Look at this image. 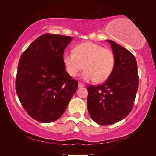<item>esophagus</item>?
I'll return each instance as SVG.
<instances>
[{"label": "esophagus", "instance_id": "obj_1", "mask_svg": "<svg viewBox=\"0 0 156 156\" xmlns=\"http://www.w3.org/2000/svg\"><path fill=\"white\" fill-rule=\"evenodd\" d=\"M84 87V85L83 84H82L81 83H78V87L79 88H82V87Z\"/></svg>", "mask_w": 156, "mask_h": 156}]
</instances>
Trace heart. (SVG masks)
I'll return each mask as SVG.
<instances>
[{"instance_id": "1", "label": "heart", "mask_w": 156, "mask_h": 156, "mask_svg": "<svg viewBox=\"0 0 156 156\" xmlns=\"http://www.w3.org/2000/svg\"><path fill=\"white\" fill-rule=\"evenodd\" d=\"M63 62L71 77H75L84 68L83 81L95 80L97 83H102L111 76L115 57L111 50L92 42H85L75 46L73 53H65Z\"/></svg>"}]
</instances>
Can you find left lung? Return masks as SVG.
Listing matches in <instances>:
<instances>
[{"label":"left lung","mask_w":156,"mask_h":156,"mask_svg":"<svg viewBox=\"0 0 156 156\" xmlns=\"http://www.w3.org/2000/svg\"><path fill=\"white\" fill-rule=\"evenodd\" d=\"M106 41L111 44L115 57L114 69L105 83L87 88L88 112L91 119L100 125L116 123L128 115L139 87L135 56L115 41Z\"/></svg>","instance_id":"8db88e82"}]
</instances>
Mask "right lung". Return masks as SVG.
Returning <instances> with one entry per match:
<instances>
[{"label":"right lung","instance_id":"1","mask_svg":"<svg viewBox=\"0 0 156 156\" xmlns=\"http://www.w3.org/2000/svg\"><path fill=\"white\" fill-rule=\"evenodd\" d=\"M72 37L45 34L29 46L20 59L16 89L25 110L44 123L56 121L66 109L78 81L66 71L64 51Z\"/></svg>","mask_w":156,"mask_h":156}]
</instances>
